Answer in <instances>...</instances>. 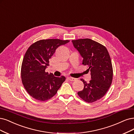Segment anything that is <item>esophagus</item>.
Wrapping results in <instances>:
<instances>
[{
	"instance_id": "1",
	"label": "esophagus",
	"mask_w": 134,
	"mask_h": 134,
	"mask_svg": "<svg viewBox=\"0 0 134 134\" xmlns=\"http://www.w3.org/2000/svg\"><path fill=\"white\" fill-rule=\"evenodd\" d=\"M67 79H68L69 80L71 81H75V80H76V79H75V78L71 77H67Z\"/></svg>"
}]
</instances>
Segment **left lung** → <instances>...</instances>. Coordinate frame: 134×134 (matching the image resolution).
<instances>
[{
  "label": "left lung",
  "instance_id": "left-lung-1",
  "mask_svg": "<svg viewBox=\"0 0 134 134\" xmlns=\"http://www.w3.org/2000/svg\"><path fill=\"white\" fill-rule=\"evenodd\" d=\"M74 47L83 58L82 64L87 66L91 80L84 84V89L77 93L83 100L91 103L105 95L113 81V70L107 49L102 44L90 39L72 40Z\"/></svg>",
  "mask_w": 134,
  "mask_h": 134
}]
</instances>
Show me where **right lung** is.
I'll return each instance as SVG.
<instances>
[{"instance_id":"1","label":"right lung","mask_w":134,"mask_h":134,"mask_svg":"<svg viewBox=\"0 0 134 134\" xmlns=\"http://www.w3.org/2000/svg\"><path fill=\"white\" fill-rule=\"evenodd\" d=\"M69 41L58 39L40 40L26 50L21 68V80L27 93L35 99L44 101L51 99L65 80V76L55 77L45 69L56 49Z\"/></svg>"}]
</instances>
